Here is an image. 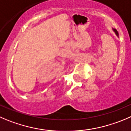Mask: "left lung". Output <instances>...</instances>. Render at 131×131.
<instances>
[{
  "mask_svg": "<svg viewBox=\"0 0 131 131\" xmlns=\"http://www.w3.org/2000/svg\"><path fill=\"white\" fill-rule=\"evenodd\" d=\"M114 32L116 33V35L118 36V32H117V31L116 30V29H114Z\"/></svg>",
  "mask_w": 131,
  "mask_h": 131,
  "instance_id": "left-lung-1",
  "label": "left lung"
}]
</instances>
